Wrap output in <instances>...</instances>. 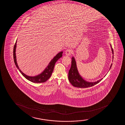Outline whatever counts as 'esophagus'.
I'll return each instance as SVG.
<instances>
[{
	"label": "esophagus",
	"instance_id": "34e87169",
	"mask_svg": "<svg viewBox=\"0 0 125 125\" xmlns=\"http://www.w3.org/2000/svg\"><path fill=\"white\" fill-rule=\"evenodd\" d=\"M73 50H70V49H68L67 50L65 51V54L66 55L68 56H70V55H71V54L73 53Z\"/></svg>",
	"mask_w": 125,
	"mask_h": 125
}]
</instances>
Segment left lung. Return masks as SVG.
<instances>
[{
    "instance_id": "8db88e82",
    "label": "left lung",
    "mask_w": 125,
    "mask_h": 125,
    "mask_svg": "<svg viewBox=\"0 0 125 125\" xmlns=\"http://www.w3.org/2000/svg\"><path fill=\"white\" fill-rule=\"evenodd\" d=\"M112 53L114 54V50L111 45ZM113 59H114V55L113 56ZM112 64H111L110 69L111 68ZM68 79L69 81L73 86L80 88H86L91 87L96 85L102 80L103 78L98 80L96 82H89L83 78L79 74L78 69L77 68L76 61L74 57H72L71 66L68 73Z\"/></svg>"
}]
</instances>
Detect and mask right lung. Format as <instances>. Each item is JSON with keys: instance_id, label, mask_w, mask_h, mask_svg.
I'll use <instances>...</instances> for the list:
<instances>
[{"instance_id": "add662e5", "label": "right lung", "mask_w": 125, "mask_h": 125, "mask_svg": "<svg viewBox=\"0 0 125 125\" xmlns=\"http://www.w3.org/2000/svg\"><path fill=\"white\" fill-rule=\"evenodd\" d=\"M17 41V40L15 43L14 49H13V57H14V63L15 64L16 67L17 68V69L19 70V71L20 72V73L22 74V75L24 77V78L32 83H41L46 82V81L48 79H49V78L51 77V75H52V72H53L54 68L55 67V64L58 59H60V57H62V54L63 53V52L61 51L57 54L56 55V56H55V57H54L53 59H52L51 61H50V62L49 63L48 66L45 69V70H44L41 74L37 75V76H28L27 75H26V74L23 73V72L20 70L19 68V67L18 66V65H17V60H16V53H15Z\"/></svg>"}]
</instances>
